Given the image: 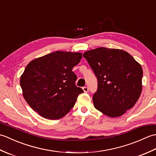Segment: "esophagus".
Returning <instances> with one entry per match:
<instances>
[{"label": "esophagus", "instance_id": "obj_1", "mask_svg": "<svg viewBox=\"0 0 156 156\" xmlns=\"http://www.w3.org/2000/svg\"><path fill=\"white\" fill-rule=\"evenodd\" d=\"M82 89H83L84 92H86V93H87V92H88V87H83V88H82Z\"/></svg>", "mask_w": 156, "mask_h": 156}]
</instances>
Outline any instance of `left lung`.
Segmentation results:
<instances>
[{
    "label": "left lung",
    "instance_id": "8db88e82",
    "mask_svg": "<svg viewBox=\"0 0 156 156\" xmlns=\"http://www.w3.org/2000/svg\"><path fill=\"white\" fill-rule=\"evenodd\" d=\"M98 80L92 97L94 107L109 117H118L136 103L142 91L143 69L124 50L98 48L84 53Z\"/></svg>",
    "mask_w": 156,
    "mask_h": 156
}]
</instances>
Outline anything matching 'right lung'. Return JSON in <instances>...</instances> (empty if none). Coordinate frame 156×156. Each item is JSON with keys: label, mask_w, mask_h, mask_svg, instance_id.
<instances>
[{"label": "right lung", "mask_w": 156, "mask_h": 156, "mask_svg": "<svg viewBox=\"0 0 156 156\" xmlns=\"http://www.w3.org/2000/svg\"><path fill=\"white\" fill-rule=\"evenodd\" d=\"M80 52L56 51L31 61L20 78L25 100L44 118L61 119L71 110L83 90L75 85L72 68Z\"/></svg>", "instance_id": "obj_1"}]
</instances>
